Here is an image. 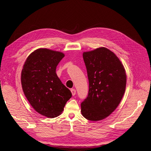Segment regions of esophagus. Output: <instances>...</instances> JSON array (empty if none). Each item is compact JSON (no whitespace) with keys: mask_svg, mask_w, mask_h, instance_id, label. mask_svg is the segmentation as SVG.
Listing matches in <instances>:
<instances>
[{"mask_svg":"<svg viewBox=\"0 0 151 151\" xmlns=\"http://www.w3.org/2000/svg\"><path fill=\"white\" fill-rule=\"evenodd\" d=\"M71 92L73 96H75L76 94V90L74 89V88H71Z\"/></svg>","mask_w":151,"mask_h":151,"instance_id":"1","label":"esophagus"}]
</instances>
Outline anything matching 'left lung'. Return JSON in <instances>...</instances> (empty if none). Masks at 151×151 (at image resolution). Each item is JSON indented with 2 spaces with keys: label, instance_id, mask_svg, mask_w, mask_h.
Masks as SVG:
<instances>
[{
  "label": "left lung",
  "instance_id": "8db88e82",
  "mask_svg": "<svg viewBox=\"0 0 151 151\" xmlns=\"http://www.w3.org/2000/svg\"><path fill=\"white\" fill-rule=\"evenodd\" d=\"M83 58L89 89L81 103V111L89 121H100L112 113L121 102L126 89V71L119 58L106 48L83 52Z\"/></svg>",
  "mask_w": 151,
  "mask_h": 151
}]
</instances>
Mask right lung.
I'll list each match as a JSON object with an SVG mask.
<instances>
[{
    "label": "right lung",
    "instance_id": "add662e5",
    "mask_svg": "<svg viewBox=\"0 0 151 151\" xmlns=\"http://www.w3.org/2000/svg\"><path fill=\"white\" fill-rule=\"evenodd\" d=\"M64 54L40 48L30 54L23 67L21 82L25 96L37 112L49 118L59 116L71 98L56 74Z\"/></svg>",
    "mask_w": 151,
    "mask_h": 151
}]
</instances>
